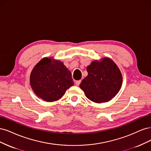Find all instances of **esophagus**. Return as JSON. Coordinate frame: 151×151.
I'll return each mask as SVG.
<instances>
[{"label": "esophagus", "instance_id": "1", "mask_svg": "<svg viewBox=\"0 0 151 151\" xmlns=\"http://www.w3.org/2000/svg\"><path fill=\"white\" fill-rule=\"evenodd\" d=\"M80 83H81V80H78V81H76V82H75V85H77V86H79V85H80Z\"/></svg>", "mask_w": 151, "mask_h": 151}]
</instances>
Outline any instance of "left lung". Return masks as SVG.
<instances>
[{"mask_svg": "<svg viewBox=\"0 0 151 151\" xmlns=\"http://www.w3.org/2000/svg\"><path fill=\"white\" fill-rule=\"evenodd\" d=\"M88 75L80 88L95 103L107 102L119 93L122 85V75L114 61L107 57L93 61L86 68Z\"/></svg>", "mask_w": 151, "mask_h": 151, "instance_id": "left-lung-1", "label": "left lung"}]
</instances>
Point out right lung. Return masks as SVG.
Here are the masks:
<instances>
[{
    "label": "right lung",
    "instance_id": "add662e5",
    "mask_svg": "<svg viewBox=\"0 0 151 151\" xmlns=\"http://www.w3.org/2000/svg\"><path fill=\"white\" fill-rule=\"evenodd\" d=\"M44 58L33 68L30 85L39 98L46 101L60 100L74 85L71 71L60 60Z\"/></svg>",
    "mask_w": 151,
    "mask_h": 151
}]
</instances>
